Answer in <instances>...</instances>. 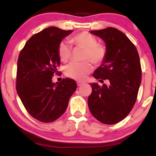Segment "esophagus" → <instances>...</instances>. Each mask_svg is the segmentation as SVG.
I'll use <instances>...</instances> for the list:
<instances>
[{
	"instance_id": "esophagus-1",
	"label": "esophagus",
	"mask_w": 156,
	"mask_h": 156,
	"mask_svg": "<svg viewBox=\"0 0 156 156\" xmlns=\"http://www.w3.org/2000/svg\"><path fill=\"white\" fill-rule=\"evenodd\" d=\"M84 83L83 82H80V81H79V82H77V85L78 86V87H80V86H82L83 85H84Z\"/></svg>"
}]
</instances>
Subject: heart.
<instances>
[{
	"mask_svg": "<svg viewBox=\"0 0 156 156\" xmlns=\"http://www.w3.org/2000/svg\"><path fill=\"white\" fill-rule=\"evenodd\" d=\"M76 48L85 50L80 63H72L66 66L65 74L69 78L83 81L92 71L93 66L90 62L96 65H101L107 57V48L103 44L97 43V39L88 32H82L72 37L70 40ZM58 53L60 60L66 62L72 55V47L67 41H62L58 47Z\"/></svg>",
	"mask_w": 156,
	"mask_h": 156,
	"instance_id": "obj_1",
	"label": "heart"
}]
</instances>
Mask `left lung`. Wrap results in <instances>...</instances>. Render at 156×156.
<instances>
[{"label":"left lung","mask_w":156,"mask_h":156,"mask_svg":"<svg viewBox=\"0 0 156 156\" xmlns=\"http://www.w3.org/2000/svg\"><path fill=\"white\" fill-rule=\"evenodd\" d=\"M105 41L108 53L105 61L93 76L100 82L108 79L110 85L90 84L92 91L88 97L90 112L105 124H115L126 118L137 97L142 78L139 54L124 33L108 27L90 31Z\"/></svg>","instance_id":"obj_1"}]
</instances>
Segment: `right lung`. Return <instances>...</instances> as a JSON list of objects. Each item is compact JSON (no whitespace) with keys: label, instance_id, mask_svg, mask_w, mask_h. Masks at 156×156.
Masks as SVG:
<instances>
[{"label":"right lung","instance_id":"1","mask_svg":"<svg viewBox=\"0 0 156 156\" xmlns=\"http://www.w3.org/2000/svg\"><path fill=\"white\" fill-rule=\"evenodd\" d=\"M72 32L57 27L45 28L32 36L19 53L17 94L28 112L39 122H53L60 117L77 87L76 81L67 78L52 82L60 65L59 44Z\"/></svg>","mask_w":156,"mask_h":156}]
</instances>
